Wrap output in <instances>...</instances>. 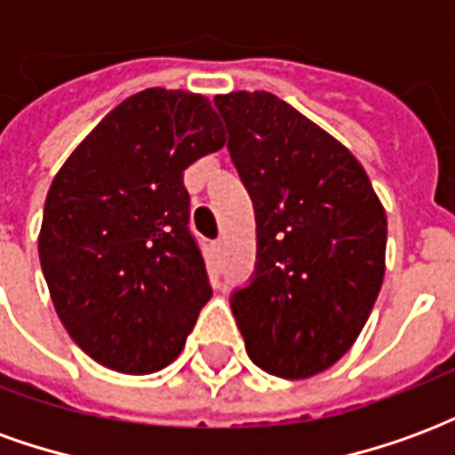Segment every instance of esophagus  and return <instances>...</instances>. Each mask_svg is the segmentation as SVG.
<instances>
[{
  "label": "esophagus",
  "instance_id": "obj_1",
  "mask_svg": "<svg viewBox=\"0 0 455 455\" xmlns=\"http://www.w3.org/2000/svg\"><path fill=\"white\" fill-rule=\"evenodd\" d=\"M212 248H214L217 253H221V251H224V241L219 238V241H214V243H212Z\"/></svg>",
  "mask_w": 455,
  "mask_h": 455
}]
</instances>
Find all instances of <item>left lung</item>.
<instances>
[{"mask_svg":"<svg viewBox=\"0 0 455 455\" xmlns=\"http://www.w3.org/2000/svg\"><path fill=\"white\" fill-rule=\"evenodd\" d=\"M256 209V275L231 309L248 358L302 380L331 368L385 277L387 217L351 150L270 92L214 97Z\"/></svg>","mask_w":455,"mask_h":455,"instance_id":"left-lung-1","label":"left lung"}]
</instances>
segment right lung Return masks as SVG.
I'll list each match as a JSON object with an SVG mask.
<instances>
[{"label":"right lung","mask_w":455,"mask_h":455,"mask_svg":"<svg viewBox=\"0 0 455 455\" xmlns=\"http://www.w3.org/2000/svg\"><path fill=\"white\" fill-rule=\"evenodd\" d=\"M224 143L204 94L150 87L107 114L53 178L41 267L68 334L104 368H165L212 297L182 172Z\"/></svg>","instance_id":"obj_1"}]
</instances>
